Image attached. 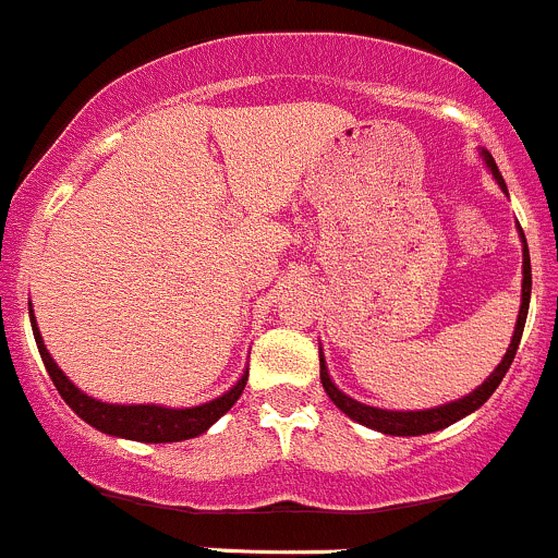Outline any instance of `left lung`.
Listing matches in <instances>:
<instances>
[{
	"instance_id": "left-lung-1",
	"label": "left lung",
	"mask_w": 558,
	"mask_h": 558,
	"mask_svg": "<svg viewBox=\"0 0 558 558\" xmlns=\"http://www.w3.org/2000/svg\"><path fill=\"white\" fill-rule=\"evenodd\" d=\"M482 158H485L487 169L493 172L496 183L501 185L504 194H507V183H504L501 172H498V167H496V161H493L490 153L482 150ZM518 232H521V241H523L521 312H518V323H514L512 342H509V348H507V353H504L501 364H498V367L493 369L490 375H487L485 384L476 386V389L471 391V395H465L463 400L447 402V405H438V408H427V411H386V408L364 405V402L353 400V397H348L344 391H339L337 386H333L331 375H328V369H326V362H323V355H320V384H323V389H326V395L331 397L333 405H337L342 413H348L353 422L364 424V427H373V429H378V433H386V435H427V433H435V429L449 427V424L460 422L463 416L474 413L476 408L485 405V402L490 400L493 391L498 389V384L504 380V375H507V369H509V364H512L514 353H518V344H521V337H523V326H526L529 299H532V259H529L526 235H523L521 225H518Z\"/></svg>"
}]
</instances>
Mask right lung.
Here are the masks:
<instances>
[{"instance_id":"1","label":"right lung","mask_w":558,"mask_h":558,"mask_svg":"<svg viewBox=\"0 0 558 558\" xmlns=\"http://www.w3.org/2000/svg\"><path fill=\"white\" fill-rule=\"evenodd\" d=\"M32 333H35L37 350H40V359H44L46 369H49L51 380H54L57 391H60L62 400L78 413L87 424H93L95 429L106 435H117V438H129V441H142V444H174V441H189L203 435L205 429L214 422H219L227 411L238 402V397L243 395V386L248 380V369L241 375L235 386H232L227 395L216 397V400L203 402V405L194 408H163V405H109V402H100L87 397L84 391H78L71 380L65 378L60 367L54 364L51 353L46 350L44 337L37 331L35 315H32Z\"/></svg>"}]
</instances>
